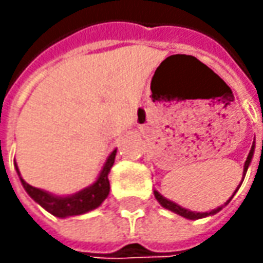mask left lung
Here are the masks:
<instances>
[{
    "instance_id": "1",
    "label": "left lung",
    "mask_w": 263,
    "mask_h": 263,
    "mask_svg": "<svg viewBox=\"0 0 263 263\" xmlns=\"http://www.w3.org/2000/svg\"><path fill=\"white\" fill-rule=\"evenodd\" d=\"M253 151H255V145H252V149H250V152H249V157L246 159V164H245V176H246V171H248L249 164H250V161H252V157H253ZM245 178V177H243ZM155 193V197H157V200L162 205L164 208H167L170 211H173V212H176L178 215H181V217L189 218V219H199V218H203L208 217V215H211V214H217L218 211L221 209V208H218V209H214L212 212H203V214H200V212H192V211H189V209H184V208L178 206L176 205L174 202H171V200H168L165 197H162L159 193H158L157 190L154 192ZM230 202V200H228Z\"/></svg>"
}]
</instances>
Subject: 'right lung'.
I'll return each instance as SVG.
<instances>
[{
    "mask_svg": "<svg viewBox=\"0 0 263 263\" xmlns=\"http://www.w3.org/2000/svg\"><path fill=\"white\" fill-rule=\"evenodd\" d=\"M117 151H114L108 161L104 165V170L101 171V176L96 180V183L93 186L87 187L85 190L79 192L76 195L68 197H55L49 193H46L41 189L32 187L30 184H27L25 180L20 177L22 184L26 189V192L29 193V196L32 197L35 202H37L42 208H45L48 212H51L52 215L60 218L71 217V215H80L85 214L90 209L98 208L108 196L109 193V180H108V173L111 167L114 165V159H116ZM18 173V168H17ZM20 176V173H18Z\"/></svg>",
    "mask_w": 263,
    "mask_h": 263,
    "instance_id": "obj_1",
    "label": "right lung"
}]
</instances>
